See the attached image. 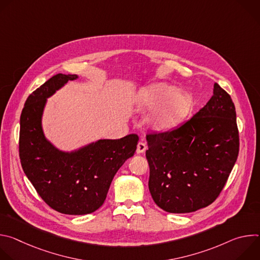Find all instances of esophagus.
I'll return each instance as SVG.
<instances>
[{
  "label": "esophagus",
  "instance_id": "1",
  "mask_svg": "<svg viewBox=\"0 0 260 260\" xmlns=\"http://www.w3.org/2000/svg\"><path fill=\"white\" fill-rule=\"evenodd\" d=\"M147 149V145H146V142L145 140L142 138L141 141L139 142L138 146H137V153H143L145 152Z\"/></svg>",
  "mask_w": 260,
  "mask_h": 260
}]
</instances>
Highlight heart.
<instances>
[{
	"label": "heart",
	"mask_w": 260,
	"mask_h": 260,
	"mask_svg": "<svg viewBox=\"0 0 260 260\" xmlns=\"http://www.w3.org/2000/svg\"><path fill=\"white\" fill-rule=\"evenodd\" d=\"M175 86L157 83L141 91L138 102L143 109L161 105L150 118V123L157 129H165L177 124L191 108V98L184 92H177Z\"/></svg>",
	"instance_id": "1"
}]
</instances>
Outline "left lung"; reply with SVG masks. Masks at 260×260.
Here are the masks:
<instances>
[{
	"mask_svg": "<svg viewBox=\"0 0 260 260\" xmlns=\"http://www.w3.org/2000/svg\"><path fill=\"white\" fill-rule=\"evenodd\" d=\"M236 108L218 83L190 119L166 132L146 135L148 186L169 213H190L211 205L225 186L240 148Z\"/></svg>",
	"mask_w": 260,
	"mask_h": 260,
	"instance_id": "1",
	"label": "left lung"
}]
</instances>
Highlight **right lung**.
Listing matches in <instances>:
<instances>
[{
    "instance_id": "right-lung-1",
    "label": "right lung",
    "mask_w": 260,
    "mask_h": 260,
    "mask_svg": "<svg viewBox=\"0 0 260 260\" xmlns=\"http://www.w3.org/2000/svg\"><path fill=\"white\" fill-rule=\"evenodd\" d=\"M76 75L56 74L25 101L20 115L19 158L37 193L53 210L68 215L96 211L105 202L115 174L137 149L139 137L100 140L75 153H63L46 141L41 116L56 89Z\"/></svg>"
}]
</instances>
